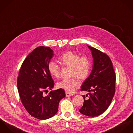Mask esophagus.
I'll return each instance as SVG.
<instances>
[{"mask_svg":"<svg viewBox=\"0 0 133 133\" xmlns=\"http://www.w3.org/2000/svg\"><path fill=\"white\" fill-rule=\"evenodd\" d=\"M72 95H74V94H73L72 93H69V92H67V91L66 92V97H69V96H72Z\"/></svg>","mask_w":133,"mask_h":133,"instance_id":"34e87169","label":"esophagus"}]
</instances>
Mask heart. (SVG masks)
Returning <instances> with one entry per match:
<instances>
[{"label":"heart","instance_id":"b5f03b06","mask_svg":"<svg viewBox=\"0 0 133 133\" xmlns=\"http://www.w3.org/2000/svg\"><path fill=\"white\" fill-rule=\"evenodd\" d=\"M59 61L61 65L71 67L70 76L72 77L63 79L57 84V87L67 92H72L80 85L78 78L81 81H84L88 77L91 69V60L87 56L79 57L77 53L68 51L59 57ZM48 69L53 77H59L60 67L56 62H50L48 65Z\"/></svg>","mask_w":133,"mask_h":133}]
</instances>
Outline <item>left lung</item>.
Returning a JSON list of instances; mask_svg holds the SVG:
<instances>
[{"mask_svg": "<svg viewBox=\"0 0 133 133\" xmlns=\"http://www.w3.org/2000/svg\"><path fill=\"white\" fill-rule=\"evenodd\" d=\"M93 57L91 73L81 87V91L88 92V99H85L79 110L90 117H96L108 109L115 92L116 74L112 61L109 56L100 50L88 46ZM92 91L91 94L90 92ZM88 94H86L87 96Z\"/></svg>", "mask_w": 133, "mask_h": 133, "instance_id": "8db88e82", "label": "left lung"}]
</instances>
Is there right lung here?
<instances>
[{
  "label": "right lung",
  "instance_id": "1",
  "mask_svg": "<svg viewBox=\"0 0 133 133\" xmlns=\"http://www.w3.org/2000/svg\"><path fill=\"white\" fill-rule=\"evenodd\" d=\"M54 54L48 47L35 48L23 61L17 79L21 101L31 116L40 120L52 117L58 111L59 101L65 97L63 89L51 91L54 82L48 65Z\"/></svg>",
  "mask_w": 133,
  "mask_h": 133
}]
</instances>
